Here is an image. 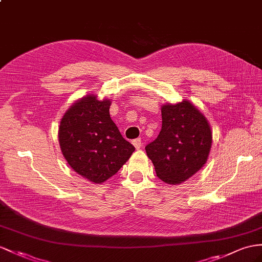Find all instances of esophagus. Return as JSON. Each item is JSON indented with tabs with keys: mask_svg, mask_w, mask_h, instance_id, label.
<instances>
[{
	"mask_svg": "<svg viewBox=\"0 0 262 262\" xmlns=\"http://www.w3.org/2000/svg\"><path fill=\"white\" fill-rule=\"evenodd\" d=\"M133 145L135 146V148L136 149H139V148H142V146H143V140L140 139V138H137V139H134L133 140Z\"/></svg>",
	"mask_w": 262,
	"mask_h": 262,
	"instance_id": "obj_1",
	"label": "esophagus"
}]
</instances>
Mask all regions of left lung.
<instances>
[{
  "label": "left lung",
  "instance_id": "left-lung-1",
  "mask_svg": "<svg viewBox=\"0 0 262 262\" xmlns=\"http://www.w3.org/2000/svg\"><path fill=\"white\" fill-rule=\"evenodd\" d=\"M162 130L145 147L158 178L177 185L186 182L206 164L212 133L206 117L189 100L162 106Z\"/></svg>",
  "mask_w": 262,
  "mask_h": 262
}]
</instances>
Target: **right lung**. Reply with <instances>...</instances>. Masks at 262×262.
Segmentation results:
<instances>
[{"label": "right lung", "instance_id": "1", "mask_svg": "<svg viewBox=\"0 0 262 262\" xmlns=\"http://www.w3.org/2000/svg\"><path fill=\"white\" fill-rule=\"evenodd\" d=\"M110 99L86 95L66 111L58 140L66 162L78 175L102 184L122 168L135 150L110 115Z\"/></svg>", "mask_w": 262, "mask_h": 262}]
</instances>
